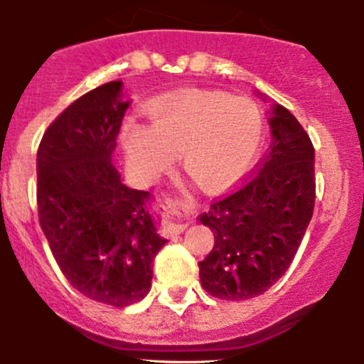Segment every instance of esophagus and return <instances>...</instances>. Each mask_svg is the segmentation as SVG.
<instances>
[{"label":"esophagus","mask_w":364,"mask_h":364,"mask_svg":"<svg viewBox=\"0 0 364 364\" xmlns=\"http://www.w3.org/2000/svg\"><path fill=\"white\" fill-rule=\"evenodd\" d=\"M168 214L171 215V223H169L168 231L169 232H183L186 229V225L193 220L195 210L188 205H181V203H176V202H169Z\"/></svg>","instance_id":"1"}]
</instances>
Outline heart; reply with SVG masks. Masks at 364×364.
Masks as SVG:
<instances>
[{"label":"heart","mask_w":364,"mask_h":364,"mask_svg":"<svg viewBox=\"0 0 364 364\" xmlns=\"http://www.w3.org/2000/svg\"><path fill=\"white\" fill-rule=\"evenodd\" d=\"M149 124L128 119L121 140L135 176L154 181L176 154L198 186L223 190L253 164L263 141L258 104L219 90H186L149 104Z\"/></svg>","instance_id":"heart-1"}]
</instances>
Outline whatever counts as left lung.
Masks as SVG:
<instances>
[{
    "label": "left lung",
    "instance_id": "1",
    "mask_svg": "<svg viewBox=\"0 0 364 364\" xmlns=\"http://www.w3.org/2000/svg\"><path fill=\"white\" fill-rule=\"evenodd\" d=\"M269 114L272 144L257 174L198 217L215 237L198 263L200 282L219 299L241 301L269 291L289 269L313 215L310 136L281 104H270Z\"/></svg>",
    "mask_w": 364,
    "mask_h": 364
}]
</instances>
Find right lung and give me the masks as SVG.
<instances>
[{
  "label": "right lung",
  "mask_w": 364,
  "mask_h": 364,
  "mask_svg": "<svg viewBox=\"0 0 364 364\" xmlns=\"http://www.w3.org/2000/svg\"><path fill=\"white\" fill-rule=\"evenodd\" d=\"M129 101L107 82L70 104L37 150V207L61 272L94 301L129 306L149 294L152 262L168 240L149 191L127 186L114 166Z\"/></svg>",
  "instance_id": "1"
}]
</instances>
